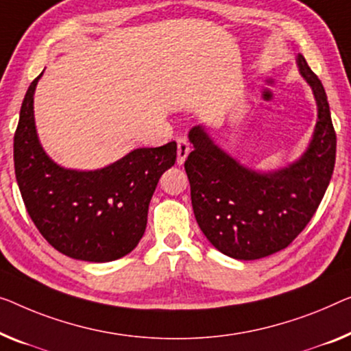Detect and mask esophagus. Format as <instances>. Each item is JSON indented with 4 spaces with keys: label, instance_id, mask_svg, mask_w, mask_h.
<instances>
[{
    "label": "esophagus",
    "instance_id": "34e87169",
    "mask_svg": "<svg viewBox=\"0 0 351 351\" xmlns=\"http://www.w3.org/2000/svg\"><path fill=\"white\" fill-rule=\"evenodd\" d=\"M176 143H178V164H184L187 154H189L191 151L189 142H187L186 138H178Z\"/></svg>",
    "mask_w": 351,
    "mask_h": 351
}]
</instances>
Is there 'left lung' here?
<instances>
[{"mask_svg": "<svg viewBox=\"0 0 351 351\" xmlns=\"http://www.w3.org/2000/svg\"><path fill=\"white\" fill-rule=\"evenodd\" d=\"M302 77L312 86L318 121L309 149L274 173H255L219 149L200 125L189 132L193 151L184 169L198 227L217 250L238 260H257L285 249L320 205L336 164V130L322 82L304 56Z\"/></svg>", "mask_w": 351, "mask_h": 351, "instance_id": "1", "label": "left lung"}]
</instances>
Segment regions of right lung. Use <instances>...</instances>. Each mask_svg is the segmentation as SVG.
Here are the masks:
<instances>
[{
    "label": "right lung",
    "mask_w": 351,
    "mask_h": 351,
    "mask_svg": "<svg viewBox=\"0 0 351 351\" xmlns=\"http://www.w3.org/2000/svg\"><path fill=\"white\" fill-rule=\"evenodd\" d=\"M39 77L25 94L14 135L15 178L26 211L47 243L67 257L97 263L121 258L143 237L151 197L160 175L175 165L176 143L134 149L96 171L61 169L36 134Z\"/></svg>",
    "instance_id": "add662e5"
}]
</instances>
